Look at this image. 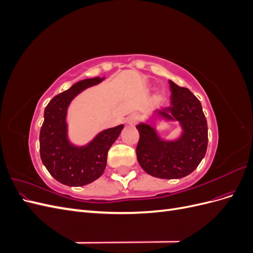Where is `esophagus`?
<instances>
[{
	"label": "esophagus",
	"instance_id": "esophagus-1",
	"mask_svg": "<svg viewBox=\"0 0 253 253\" xmlns=\"http://www.w3.org/2000/svg\"><path fill=\"white\" fill-rule=\"evenodd\" d=\"M139 120H140L139 115L132 114V115H129L128 118H127V124H128L129 126H135V125L138 124Z\"/></svg>",
	"mask_w": 253,
	"mask_h": 253
}]
</instances>
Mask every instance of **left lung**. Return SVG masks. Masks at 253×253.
Returning a JSON list of instances; mask_svg holds the SVG:
<instances>
[{"label":"left lung","mask_w":253,"mask_h":253,"mask_svg":"<svg viewBox=\"0 0 253 253\" xmlns=\"http://www.w3.org/2000/svg\"><path fill=\"white\" fill-rule=\"evenodd\" d=\"M171 104L158 115L180 122L183 133L176 141H163L153 126H136L139 140L136 155L142 169L154 177L181 178L192 173L204 158L208 147V126L202 103L187 87L169 81Z\"/></svg>","instance_id":"1"}]
</instances>
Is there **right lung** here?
<instances>
[{"label": "right lung", "instance_id": "right-lung-1", "mask_svg": "<svg viewBox=\"0 0 253 253\" xmlns=\"http://www.w3.org/2000/svg\"><path fill=\"white\" fill-rule=\"evenodd\" d=\"M104 78L85 79L75 83L53 97L44 111L40 131V156L53 178L70 187L85 186L102 175L108 152L118 138L124 126L99 133L85 147H74L66 135V110L80 91L100 83Z\"/></svg>", "mask_w": 253, "mask_h": 253}]
</instances>
